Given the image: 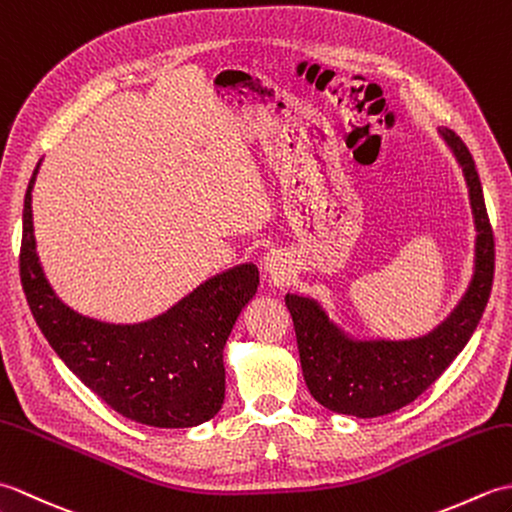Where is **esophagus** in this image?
Segmentation results:
<instances>
[{"instance_id": "obj_1", "label": "esophagus", "mask_w": 512, "mask_h": 512, "mask_svg": "<svg viewBox=\"0 0 512 512\" xmlns=\"http://www.w3.org/2000/svg\"><path fill=\"white\" fill-rule=\"evenodd\" d=\"M286 266H288L286 257H284V253H279V250H270V253L264 257V270L270 277H275V279L284 277L288 270Z\"/></svg>"}]
</instances>
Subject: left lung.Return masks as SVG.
Segmentation results:
<instances>
[{
    "label": "left lung",
    "mask_w": 512,
    "mask_h": 512,
    "mask_svg": "<svg viewBox=\"0 0 512 512\" xmlns=\"http://www.w3.org/2000/svg\"><path fill=\"white\" fill-rule=\"evenodd\" d=\"M458 158L475 217V273L462 301L436 330L409 341H354L328 319L314 299L286 295L295 323L303 378L314 400L334 413L378 418L427 391L469 343L491 297L495 242L482 182L462 138L440 129Z\"/></svg>",
    "instance_id": "obj_1"
}]
</instances>
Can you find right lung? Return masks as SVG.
<instances>
[{
    "label": "right lung",
    "mask_w": 512,
    "mask_h": 512,
    "mask_svg": "<svg viewBox=\"0 0 512 512\" xmlns=\"http://www.w3.org/2000/svg\"><path fill=\"white\" fill-rule=\"evenodd\" d=\"M37 169L24 200L19 275L32 317L52 350L105 405L129 420L160 429L211 420L224 402V345L239 312L255 297L257 266L242 264L211 277L145 323L83 317L54 295L39 264L30 206Z\"/></svg>",
    "instance_id": "obj_1"
}]
</instances>
